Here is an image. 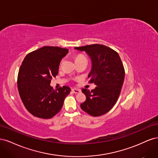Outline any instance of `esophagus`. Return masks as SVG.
<instances>
[{
  "label": "esophagus",
  "mask_w": 158,
  "mask_h": 158,
  "mask_svg": "<svg viewBox=\"0 0 158 158\" xmlns=\"http://www.w3.org/2000/svg\"><path fill=\"white\" fill-rule=\"evenodd\" d=\"M72 91H73V92H74V94H78L81 92L80 89H76V88H73V89H72Z\"/></svg>",
  "instance_id": "esophagus-1"
}]
</instances>
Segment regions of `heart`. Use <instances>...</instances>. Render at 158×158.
<instances>
[{"mask_svg": "<svg viewBox=\"0 0 158 158\" xmlns=\"http://www.w3.org/2000/svg\"><path fill=\"white\" fill-rule=\"evenodd\" d=\"M82 59H85V57L82 55H78L75 56V62L80 60H82Z\"/></svg>", "mask_w": 158, "mask_h": 158, "instance_id": "obj_1", "label": "heart"}]
</instances>
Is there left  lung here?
Here are the masks:
<instances>
[{"instance_id": "obj_1", "label": "left lung", "mask_w": 158, "mask_h": 158, "mask_svg": "<svg viewBox=\"0 0 158 158\" xmlns=\"http://www.w3.org/2000/svg\"><path fill=\"white\" fill-rule=\"evenodd\" d=\"M85 51L92 61L88 78L90 83L97 85L95 89L83 88L86 99L80 105L83 111L93 117L107 113L116 103L125 79V69L117 52L109 47L94 44L74 48Z\"/></svg>"}]
</instances>
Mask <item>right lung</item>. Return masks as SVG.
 <instances>
[{
	"mask_svg": "<svg viewBox=\"0 0 158 158\" xmlns=\"http://www.w3.org/2000/svg\"><path fill=\"white\" fill-rule=\"evenodd\" d=\"M68 52V49L45 46L28 53L22 63L18 89L25 107L33 116L50 118L60 111L71 89L64 85L55 90L50 84Z\"/></svg>",
	"mask_w": 158,
	"mask_h": 158,
	"instance_id": "obj_1",
	"label": "right lung"
}]
</instances>
